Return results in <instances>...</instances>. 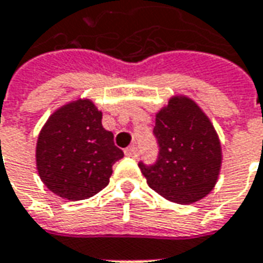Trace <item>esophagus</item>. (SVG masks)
Here are the masks:
<instances>
[{"label":"esophagus","instance_id":"esophagus-1","mask_svg":"<svg viewBox=\"0 0 263 263\" xmlns=\"http://www.w3.org/2000/svg\"><path fill=\"white\" fill-rule=\"evenodd\" d=\"M124 154L127 155V157H132V158H137L139 157V150H137L136 145H130V147H127L124 150Z\"/></svg>","mask_w":263,"mask_h":263}]
</instances>
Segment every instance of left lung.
Returning <instances> with one entry per match:
<instances>
[{
	"label": "left lung",
	"mask_w": 263,
	"mask_h": 263,
	"mask_svg": "<svg viewBox=\"0 0 263 263\" xmlns=\"http://www.w3.org/2000/svg\"><path fill=\"white\" fill-rule=\"evenodd\" d=\"M158 155L153 164L140 161L148 186L168 200L195 203L216 185L221 148L208 116L187 98H172L155 119Z\"/></svg>",
	"instance_id": "left-lung-1"
}]
</instances>
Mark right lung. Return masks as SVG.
I'll return each instance as SVG.
<instances>
[{
  "label": "right lung",
  "instance_id": "1",
  "mask_svg": "<svg viewBox=\"0 0 263 263\" xmlns=\"http://www.w3.org/2000/svg\"><path fill=\"white\" fill-rule=\"evenodd\" d=\"M123 155L112 132L102 127V113L88 99L53 113L36 147L40 179L68 200L88 199L106 187L113 164Z\"/></svg>",
  "mask_w": 263,
  "mask_h": 263
}]
</instances>
